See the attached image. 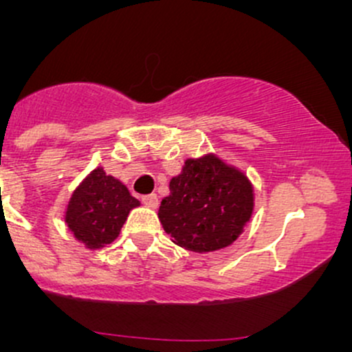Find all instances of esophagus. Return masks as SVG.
<instances>
[{
  "mask_svg": "<svg viewBox=\"0 0 352 352\" xmlns=\"http://www.w3.org/2000/svg\"><path fill=\"white\" fill-rule=\"evenodd\" d=\"M142 201H144V205H147L148 208L159 207V197H157L155 193H148V195H144Z\"/></svg>",
  "mask_w": 352,
  "mask_h": 352,
  "instance_id": "1",
  "label": "esophagus"
}]
</instances>
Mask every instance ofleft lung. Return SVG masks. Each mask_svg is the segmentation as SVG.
<instances>
[{"instance_id":"obj_1","label":"left lung","mask_w":352,"mask_h":352,"mask_svg":"<svg viewBox=\"0 0 352 352\" xmlns=\"http://www.w3.org/2000/svg\"><path fill=\"white\" fill-rule=\"evenodd\" d=\"M253 187L243 172L213 153L187 159L160 201L159 218L172 241L197 253L232 245L253 213Z\"/></svg>"}]
</instances>
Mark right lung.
Here are the masks:
<instances>
[{
    "instance_id": "obj_1",
    "label": "right lung",
    "mask_w": 352,
    "mask_h": 352,
    "mask_svg": "<svg viewBox=\"0 0 352 352\" xmlns=\"http://www.w3.org/2000/svg\"><path fill=\"white\" fill-rule=\"evenodd\" d=\"M139 205L122 182L98 167L74 190L64 220L76 240L98 250L119 236L131 210Z\"/></svg>"
}]
</instances>
